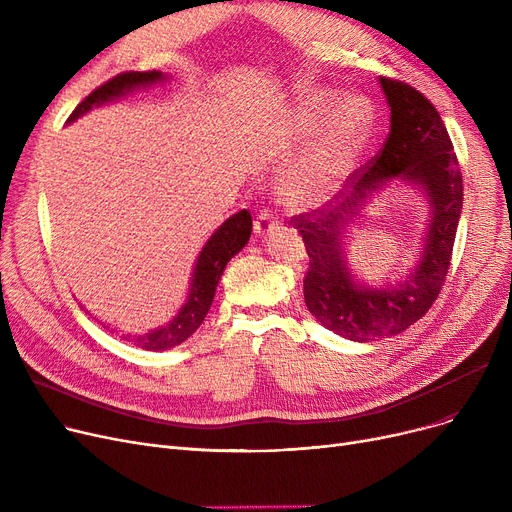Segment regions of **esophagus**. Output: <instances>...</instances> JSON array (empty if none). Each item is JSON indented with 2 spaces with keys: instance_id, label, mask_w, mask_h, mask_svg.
Segmentation results:
<instances>
[{
  "instance_id": "34e87169",
  "label": "esophagus",
  "mask_w": 512,
  "mask_h": 512,
  "mask_svg": "<svg viewBox=\"0 0 512 512\" xmlns=\"http://www.w3.org/2000/svg\"><path fill=\"white\" fill-rule=\"evenodd\" d=\"M278 226H280V222L272 211H261L257 215V220H255V234L265 236V234H270L272 230H276Z\"/></svg>"
}]
</instances>
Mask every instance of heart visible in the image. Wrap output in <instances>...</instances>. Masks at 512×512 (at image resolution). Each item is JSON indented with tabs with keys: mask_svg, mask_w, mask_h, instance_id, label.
Here are the masks:
<instances>
[{
	"mask_svg": "<svg viewBox=\"0 0 512 512\" xmlns=\"http://www.w3.org/2000/svg\"><path fill=\"white\" fill-rule=\"evenodd\" d=\"M371 120V107L359 95L336 101L330 89H307L299 99L294 126L301 134H319L282 174L278 186L284 201L311 207L330 199L353 172L369 139Z\"/></svg>",
	"mask_w": 512,
	"mask_h": 512,
	"instance_id": "obj_1",
	"label": "heart"
}]
</instances>
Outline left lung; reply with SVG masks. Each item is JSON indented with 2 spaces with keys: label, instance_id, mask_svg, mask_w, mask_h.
<instances>
[{
  "label": "left lung",
  "instance_id": "obj_1",
  "mask_svg": "<svg viewBox=\"0 0 512 512\" xmlns=\"http://www.w3.org/2000/svg\"><path fill=\"white\" fill-rule=\"evenodd\" d=\"M390 105V132L367 166L351 174L353 191L328 213L292 218L305 240L309 270L303 280L305 305L334 334L369 342L405 332L434 305L444 286L456 226L463 209V176L448 130L417 89L380 78ZM400 177L419 185L430 199V226L414 272L394 287L369 289L347 270L341 242L348 223L373 190Z\"/></svg>",
  "mask_w": 512,
  "mask_h": 512
}]
</instances>
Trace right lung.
<instances>
[{"instance_id":"1","label":"right lung","mask_w":512,"mask_h":512,"mask_svg":"<svg viewBox=\"0 0 512 512\" xmlns=\"http://www.w3.org/2000/svg\"><path fill=\"white\" fill-rule=\"evenodd\" d=\"M166 78H168L166 74H161L157 70L122 72V74L107 80V83H103L89 97L80 101L76 105V110L70 114L68 124L83 114H87L97 105L116 101L126 93H132V91L143 89V87H151L155 83H164ZM251 230H253V220H251V213L247 209H242V211L234 213L232 218H228L218 230L209 236L205 247L201 249L197 263H195L191 288H188L186 303L180 307L178 315L170 321V324L161 326L149 334H143V336L128 334V336H124V340H134V344L145 348V351H166V348L178 346L188 336H193L197 332V328L203 324V319L213 303L215 288H218V282L226 270L228 261L247 245L251 238ZM103 328H107V326H103Z\"/></svg>"}]
</instances>
